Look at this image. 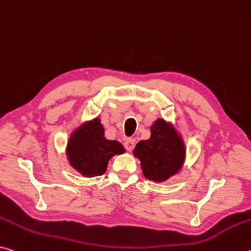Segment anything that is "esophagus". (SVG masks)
Returning <instances> with one entry per match:
<instances>
[{"mask_svg":"<svg viewBox=\"0 0 251 251\" xmlns=\"http://www.w3.org/2000/svg\"><path fill=\"white\" fill-rule=\"evenodd\" d=\"M124 146H125V149L127 150V151H132L133 149H134V146H135V140L134 138H127V140L125 141V143H124Z\"/></svg>","mask_w":251,"mask_h":251,"instance_id":"obj_1","label":"esophagus"}]
</instances>
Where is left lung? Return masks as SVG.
Returning a JSON list of instances; mask_svg holds the SVG:
<instances>
[{
  "label": "left lung",
  "instance_id": "obj_1",
  "mask_svg": "<svg viewBox=\"0 0 251 251\" xmlns=\"http://www.w3.org/2000/svg\"><path fill=\"white\" fill-rule=\"evenodd\" d=\"M133 154L141 161L147 180L163 182L181 170L185 158V145L176 128L158 118L151 126V137L138 142Z\"/></svg>",
  "mask_w": 251,
  "mask_h": 251
}]
</instances>
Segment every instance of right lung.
Listing matches in <instances>:
<instances>
[{"label": "right lung", "mask_w": 251, "mask_h": 251, "mask_svg": "<svg viewBox=\"0 0 251 251\" xmlns=\"http://www.w3.org/2000/svg\"><path fill=\"white\" fill-rule=\"evenodd\" d=\"M69 164L86 177L102 176L114 155L125 153L117 141L105 138L100 119L86 122L70 135L66 149Z\"/></svg>", "instance_id": "right-lung-1"}]
</instances>
